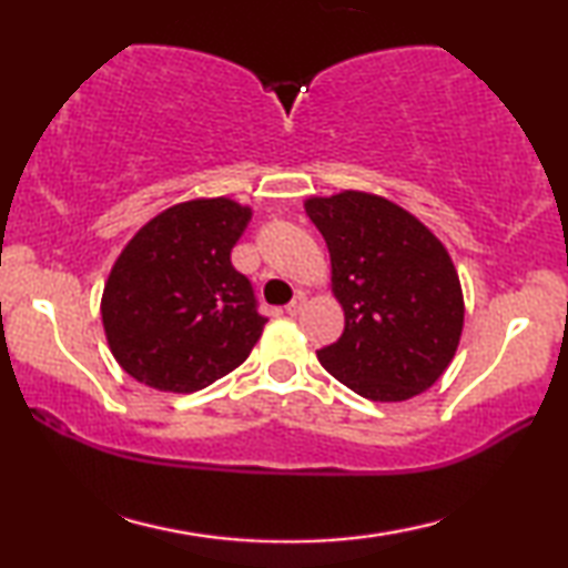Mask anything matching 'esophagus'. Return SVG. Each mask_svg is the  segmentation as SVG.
<instances>
[{
  "instance_id": "esophagus-1",
  "label": "esophagus",
  "mask_w": 568,
  "mask_h": 568,
  "mask_svg": "<svg viewBox=\"0 0 568 568\" xmlns=\"http://www.w3.org/2000/svg\"><path fill=\"white\" fill-rule=\"evenodd\" d=\"M303 305H305V293H297V295L293 297V301L285 305V313H287V315H297V313L303 311Z\"/></svg>"
}]
</instances>
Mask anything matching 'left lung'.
Instances as JSON below:
<instances>
[{
  "label": "left lung",
  "mask_w": 568,
  "mask_h": 568,
  "mask_svg": "<svg viewBox=\"0 0 568 568\" xmlns=\"http://www.w3.org/2000/svg\"><path fill=\"white\" fill-rule=\"evenodd\" d=\"M328 245L343 335L318 351L333 378L381 403L428 390L454 361L464 295L440 240L386 197L345 190L305 200Z\"/></svg>",
  "instance_id": "8db88e82"
}]
</instances>
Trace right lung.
<instances>
[{
  "instance_id": "obj_1",
  "label": "right lung",
  "mask_w": 568,
  "mask_h": 568,
  "mask_svg": "<svg viewBox=\"0 0 568 568\" xmlns=\"http://www.w3.org/2000/svg\"><path fill=\"white\" fill-rule=\"evenodd\" d=\"M250 207L190 200L152 217L122 250L102 293L114 361L134 381L192 393L243 363L267 323L230 263Z\"/></svg>"
}]
</instances>
